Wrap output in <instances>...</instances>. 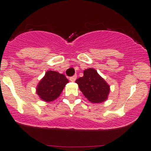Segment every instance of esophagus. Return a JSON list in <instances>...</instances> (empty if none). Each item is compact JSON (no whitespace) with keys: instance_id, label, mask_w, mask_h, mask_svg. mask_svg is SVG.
<instances>
[{"instance_id":"1","label":"esophagus","mask_w":151,"mask_h":151,"mask_svg":"<svg viewBox=\"0 0 151 151\" xmlns=\"http://www.w3.org/2000/svg\"><path fill=\"white\" fill-rule=\"evenodd\" d=\"M76 78H77V76H76V75H75V76H73L70 77V78H69V80H70L71 82H75V81L76 80Z\"/></svg>"}]
</instances>
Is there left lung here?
<instances>
[{
	"mask_svg": "<svg viewBox=\"0 0 151 151\" xmlns=\"http://www.w3.org/2000/svg\"><path fill=\"white\" fill-rule=\"evenodd\" d=\"M76 82L90 102L102 103L107 99L110 86L95 69H85L83 76L76 79Z\"/></svg>",
	"mask_w": 151,
	"mask_h": 151,
	"instance_id": "left-lung-1",
	"label": "left lung"
}]
</instances>
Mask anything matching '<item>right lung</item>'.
I'll list each match as a JSON object with an SVG mask.
<instances>
[{
    "label": "right lung",
    "instance_id": "obj_1",
    "mask_svg": "<svg viewBox=\"0 0 151 151\" xmlns=\"http://www.w3.org/2000/svg\"><path fill=\"white\" fill-rule=\"evenodd\" d=\"M69 80L63 74L48 70L40 81L36 92L41 99L46 102H51L60 95Z\"/></svg>",
    "mask_w": 151,
    "mask_h": 151
}]
</instances>
